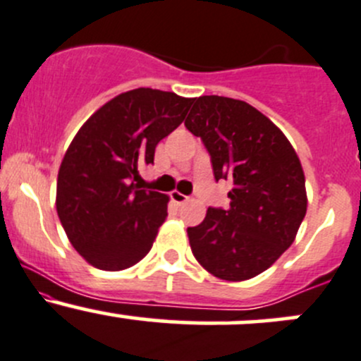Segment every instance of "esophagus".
<instances>
[{
  "label": "esophagus",
  "instance_id": "34e87169",
  "mask_svg": "<svg viewBox=\"0 0 361 361\" xmlns=\"http://www.w3.org/2000/svg\"><path fill=\"white\" fill-rule=\"evenodd\" d=\"M171 199H173V202H176L178 206H181V204L187 202L188 197L183 195V193H180V192H171Z\"/></svg>",
  "mask_w": 361,
  "mask_h": 361
}]
</instances>
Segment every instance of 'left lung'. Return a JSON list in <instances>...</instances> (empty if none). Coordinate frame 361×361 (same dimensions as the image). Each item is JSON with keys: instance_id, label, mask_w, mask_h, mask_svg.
Segmentation results:
<instances>
[{"instance_id": "8db88e82", "label": "left lung", "mask_w": 361, "mask_h": 361, "mask_svg": "<svg viewBox=\"0 0 361 361\" xmlns=\"http://www.w3.org/2000/svg\"><path fill=\"white\" fill-rule=\"evenodd\" d=\"M192 104L185 126L209 152L214 180L231 183L228 209L209 207L187 230L192 252L218 279H252L290 247L305 219L301 162L286 135L252 105L216 94Z\"/></svg>"}]
</instances>
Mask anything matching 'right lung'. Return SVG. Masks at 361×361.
<instances>
[{
    "label": "right lung",
    "mask_w": 361,
    "mask_h": 361,
    "mask_svg": "<svg viewBox=\"0 0 361 361\" xmlns=\"http://www.w3.org/2000/svg\"><path fill=\"white\" fill-rule=\"evenodd\" d=\"M193 98L138 88L112 98L82 124L56 180V212L74 249L117 271L147 256L168 216V195L136 183L155 147L183 123Z\"/></svg>",
    "instance_id": "obj_1"
}]
</instances>
